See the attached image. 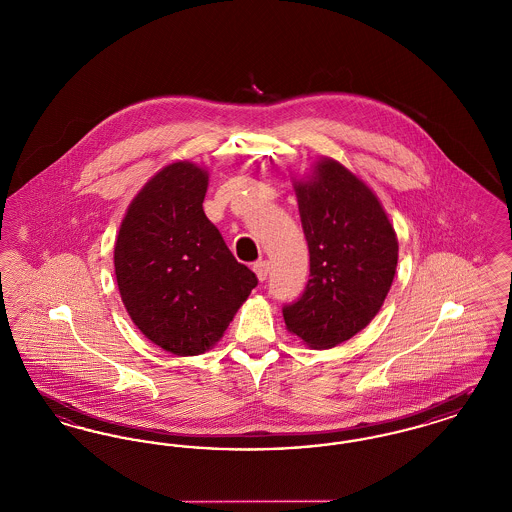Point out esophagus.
I'll return each mask as SVG.
<instances>
[{
    "mask_svg": "<svg viewBox=\"0 0 512 512\" xmlns=\"http://www.w3.org/2000/svg\"><path fill=\"white\" fill-rule=\"evenodd\" d=\"M253 270H255L257 278H259L261 282H265V280H267L268 272H270V263H268V261H259V263H255V265H253Z\"/></svg>",
    "mask_w": 512,
    "mask_h": 512,
    "instance_id": "1",
    "label": "esophagus"
}]
</instances>
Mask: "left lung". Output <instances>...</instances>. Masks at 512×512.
I'll return each instance as SVG.
<instances>
[{
    "label": "left lung",
    "instance_id": "left-lung-1",
    "mask_svg": "<svg viewBox=\"0 0 512 512\" xmlns=\"http://www.w3.org/2000/svg\"><path fill=\"white\" fill-rule=\"evenodd\" d=\"M293 188L311 278L284 307V320L309 347L330 349L359 334L382 309L397 268V234L376 194L336 159H318Z\"/></svg>",
    "mask_w": 512,
    "mask_h": 512
}]
</instances>
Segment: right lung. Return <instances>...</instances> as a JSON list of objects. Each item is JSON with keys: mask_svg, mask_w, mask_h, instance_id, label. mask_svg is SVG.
Wrapping results in <instances>:
<instances>
[{"mask_svg": "<svg viewBox=\"0 0 512 512\" xmlns=\"http://www.w3.org/2000/svg\"><path fill=\"white\" fill-rule=\"evenodd\" d=\"M207 186L209 172L192 161L165 165L130 201L115 242L126 313L178 357L209 351L257 286L205 217Z\"/></svg>", "mask_w": 512, "mask_h": 512, "instance_id": "right-lung-1", "label": "right lung"}]
</instances>
